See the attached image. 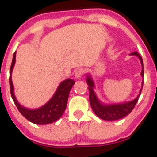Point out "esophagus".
<instances>
[{"label":"esophagus","instance_id":"34e87169","mask_svg":"<svg viewBox=\"0 0 157 157\" xmlns=\"http://www.w3.org/2000/svg\"><path fill=\"white\" fill-rule=\"evenodd\" d=\"M84 73V70L82 68H79L77 69V70L75 71V76L76 78H80L82 77V75Z\"/></svg>","mask_w":157,"mask_h":157}]
</instances>
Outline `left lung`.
<instances>
[{
  "label": "left lung",
  "instance_id": "left-lung-1",
  "mask_svg": "<svg viewBox=\"0 0 157 157\" xmlns=\"http://www.w3.org/2000/svg\"><path fill=\"white\" fill-rule=\"evenodd\" d=\"M130 55H134L139 58L141 61V66H142V70H141V75L144 78V67L142 58L140 56V54L138 52H134ZM87 84L89 86V92H90V103L91 108L97 116L99 118L104 120H109V121H112V120H117L125 117L127 115L130 114L131 111L134 109L135 107L136 103L138 102L139 96L141 94L142 87H143V82H142V86L140 90V93L138 97L134 100L131 101H128L126 103L123 104H116V105H105L101 103V101L98 99L94 91V83L93 82L92 78L90 75L87 76L86 78Z\"/></svg>",
  "mask_w": 157,
  "mask_h": 157
}]
</instances>
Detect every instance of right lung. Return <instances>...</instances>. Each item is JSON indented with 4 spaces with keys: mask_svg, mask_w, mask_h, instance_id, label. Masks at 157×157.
Listing matches in <instances>:
<instances>
[{
    "mask_svg": "<svg viewBox=\"0 0 157 157\" xmlns=\"http://www.w3.org/2000/svg\"><path fill=\"white\" fill-rule=\"evenodd\" d=\"M16 62V52H14L12 62L10 67L9 75V85L12 100L17 107L19 112L24 116L27 120L38 125L48 124L56 121L61 117L67 107L69 93L75 82L73 79H66L62 82L58 86L53 97L45 104L44 106L37 109H28L22 106L16 100L14 94V86L12 81V72Z\"/></svg>",
    "mask_w": 157,
    "mask_h": 157,
    "instance_id": "1",
    "label": "right lung"
}]
</instances>
